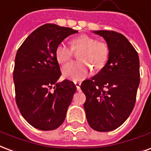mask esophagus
I'll list each match as a JSON object with an SVG mask.
<instances>
[{
    "label": "esophagus",
    "instance_id": "1",
    "mask_svg": "<svg viewBox=\"0 0 151 151\" xmlns=\"http://www.w3.org/2000/svg\"><path fill=\"white\" fill-rule=\"evenodd\" d=\"M75 84H76V87L77 90H80V85H81V83L77 82V81H75Z\"/></svg>",
    "mask_w": 151,
    "mask_h": 151
}]
</instances>
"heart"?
Returning a JSON list of instances; mask_svg holds the SVG:
<instances>
[{"label":"heart","instance_id":"1","mask_svg":"<svg viewBox=\"0 0 151 151\" xmlns=\"http://www.w3.org/2000/svg\"><path fill=\"white\" fill-rule=\"evenodd\" d=\"M71 47L61 43L55 49V58L60 63H65L72 57L74 51H80L78 59L63 67V76L69 80L79 81L88 76L91 67L100 70L108 60L110 49L106 43L99 41L88 35H81L71 40Z\"/></svg>","mask_w":151,"mask_h":151}]
</instances>
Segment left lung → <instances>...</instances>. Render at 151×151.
Listing matches in <instances>:
<instances>
[{"instance_id":"obj_1","label":"left lung","mask_w":151,"mask_h":151,"mask_svg":"<svg viewBox=\"0 0 151 151\" xmlns=\"http://www.w3.org/2000/svg\"><path fill=\"white\" fill-rule=\"evenodd\" d=\"M105 39L108 60L98 74L81 83L88 123L93 130L111 131L127 119L136 101L140 82L138 52L123 34L94 31Z\"/></svg>"}]
</instances>
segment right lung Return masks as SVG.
Instances as JSON below:
<instances>
[{
  "label": "right lung",
  "mask_w": 151,
  "mask_h": 151,
  "mask_svg": "<svg viewBox=\"0 0 151 151\" xmlns=\"http://www.w3.org/2000/svg\"><path fill=\"white\" fill-rule=\"evenodd\" d=\"M77 32L46 24L32 32L17 50L13 70L16 103L24 119L38 130H55L65 119L76 87L68 80L57 83L61 71L55 49Z\"/></svg>",
  "instance_id": "right-lung-1"
}]
</instances>
